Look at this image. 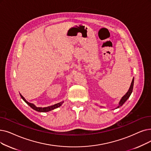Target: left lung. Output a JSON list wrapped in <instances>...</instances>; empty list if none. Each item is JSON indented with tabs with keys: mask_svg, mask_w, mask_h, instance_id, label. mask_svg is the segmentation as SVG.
<instances>
[{
	"mask_svg": "<svg viewBox=\"0 0 151 151\" xmlns=\"http://www.w3.org/2000/svg\"><path fill=\"white\" fill-rule=\"evenodd\" d=\"M133 85H134V78H133V80H132V84H131V86H130V88L128 90V91L127 93V94L124 95L122 98V99L120 100V102H119V106H118L117 108H119L120 106H122V105L125 102L127 101V100L128 99V98L129 97L131 94H132V91H133Z\"/></svg>",
	"mask_w": 151,
	"mask_h": 151,
	"instance_id": "left-lung-1",
	"label": "left lung"
}]
</instances>
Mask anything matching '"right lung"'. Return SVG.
I'll list each match as a JSON object with an SVG mask.
<instances>
[{"label": "right lung", "mask_w": 151, "mask_h": 151, "mask_svg": "<svg viewBox=\"0 0 151 151\" xmlns=\"http://www.w3.org/2000/svg\"><path fill=\"white\" fill-rule=\"evenodd\" d=\"M20 96L23 99V100L27 103L28 106H29L32 109H34L36 111H37V112H49V111H50L52 110H54L58 107H60V106H62V104L63 103V102H60L58 104H54L53 105V106H49V107H36L35 105L33 104H31V103H29L28 102V101H27L25 100L24 98L22 96V94H20Z\"/></svg>", "instance_id": "right-lung-1"}]
</instances>
